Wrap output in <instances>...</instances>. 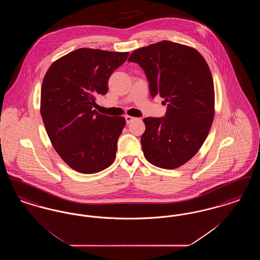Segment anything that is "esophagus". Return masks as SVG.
<instances>
[{
	"label": "esophagus",
	"instance_id": "obj_1",
	"mask_svg": "<svg viewBox=\"0 0 260 260\" xmlns=\"http://www.w3.org/2000/svg\"><path fill=\"white\" fill-rule=\"evenodd\" d=\"M124 118H125V122H126V124H131V123L135 120V118H134V117L128 116V115H126Z\"/></svg>",
	"mask_w": 260,
	"mask_h": 260
}]
</instances>
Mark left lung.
Listing matches in <instances>:
<instances>
[{
    "label": "left lung",
    "mask_w": 260,
    "mask_h": 260,
    "mask_svg": "<svg viewBox=\"0 0 260 260\" xmlns=\"http://www.w3.org/2000/svg\"><path fill=\"white\" fill-rule=\"evenodd\" d=\"M127 61L144 70L150 94L168 104L162 118H144V157L173 170L193 158L210 133L214 117V87L210 67L194 48L161 41L135 50Z\"/></svg>",
    "instance_id": "obj_1"
}]
</instances>
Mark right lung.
I'll list each match as a JSON object with an SVG mask.
<instances>
[{
  "mask_svg": "<svg viewBox=\"0 0 260 260\" xmlns=\"http://www.w3.org/2000/svg\"><path fill=\"white\" fill-rule=\"evenodd\" d=\"M127 56L83 48L55 60L44 77L40 111L47 134L62 160L79 173H99L116 158L125 119L101 115L92 107Z\"/></svg>",
  "mask_w": 260,
  "mask_h": 260,
  "instance_id": "1",
  "label": "right lung"
}]
</instances>
